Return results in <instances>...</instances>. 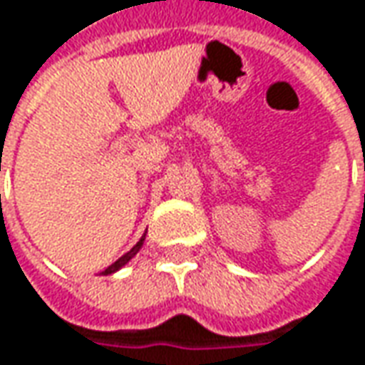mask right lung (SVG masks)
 <instances>
[{"label": "right lung", "instance_id": "1", "mask_svg": "<svg viewBox=\"0 0 365 365\" xmlns=\"http://www.w3.org/2000/svg\"><path fill=\"white\" fill-rule=\"evenodd\" d=\"M144 240H146V235H142V240H140L138 244L133 245V247L130 250V252H128V254H123V256H121L118 262H113V264H111V266H109V268L106 270V274H113V272H118L120 268H123V266H125V264H128V262H130V259H132L133 256H135V254L140 252V247L144 245Z\"/></svg>", "mask_w": 365, "mask_h": 365}]
</instances>
